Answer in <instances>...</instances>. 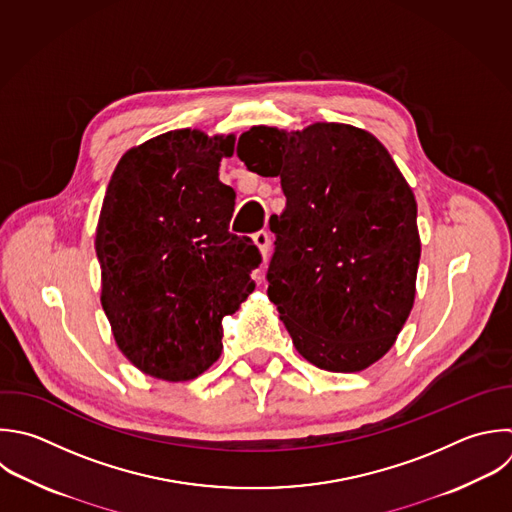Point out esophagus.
<instances>
[{
  "label": "esophagus",
  "instance_id": "34e87169",
  "mask_svg": "<svg viewBox=\"0 0 512 512\" xmlns=\"http://www.w3.org/2000/svg\"><path fill=\"white\" fill-rule=\"evenodd\" d=\"M252 238H254V244L258 246L262 258L266 260L268 254H270V236H268V232H266V230H260V232H256Z\"/></svg>",
  "mask_w": 512,
  "mask_h": 512
}]
</instances>
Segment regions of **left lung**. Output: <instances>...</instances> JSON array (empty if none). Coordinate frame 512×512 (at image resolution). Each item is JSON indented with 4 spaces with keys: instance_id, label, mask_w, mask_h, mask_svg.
I'll return each instance as SVG.
<instances>
[{
    "instance_id": "8db88e82",
    "label": "left lung",
    "mask_w": 512,
    "mask_h": 512,
    "mask_svg": "<svg viewBox=\"0 0 512 512\" xmlns=\"http://www.w3.org/2000/svg\"><path fill=\"white\" fill-rule=\"evenodd\" d=\"M250 172L280 176L286 208L268 298L296 350L330 372H360L402 330L416 292L414 194L366 130L316 122L302 132L254 126L236 148Z\"/></svg>"
}]
</instances>
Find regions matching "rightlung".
<instances>
[{
	"label": "right lung",
	"mask_w": 512,
	"mask_h": 512,
	"mask_svg": "<svg viewBox=\"0 0 512 512\" xmlns=\"http://www.w3.org/2000/svg\"><path fill=\"white\" fill-rule=\"evenodd\" d=\"M236 138L172 130L118 162L96 254L102 306L118 348L142 372L182 382L222 352V318L254 292L262 256L230 232L236 192L218 168Z\"/></svg>",
	"instance_id": "obj_1"
}]
</instances>
